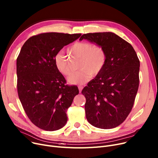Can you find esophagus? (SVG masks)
<instances>
[{"instance_id":"obj_1","label":"esophagus","mask_w":158,"mask_h":158,"mask_svg":"<svg viewBox=\"0 0 158 158\" xmlns=\"http://www.w3.org/2000/svg\"><path fill=\"white\" fill-rule=\"evenodd\" d=\"M78 88H79V93H81V91H82V88H83V86H78Z\"/></svg>"}]
</instances>
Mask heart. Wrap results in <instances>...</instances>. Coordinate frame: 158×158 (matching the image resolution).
<instances>
[{"mask_svg": "<svg viewBox=\"0 0 158 158\" xmlns=\"http://www.w3.org/2000/svg\"><path fill=\"white\" fill-rule=\"evenodd\" d=\"M68 52L73 57L80 58L78 72L72 74L68 78L72 85H83L87 82L92 76L100 73L105 66L107 54L101 45H93L85 41H77L70 46ZM55 66L61 74L69 76L70 73L69 63L66 56L61 52L54 57Z\"/></svg>", "mask_w": 158, "mask_h": 158, "instance_id": "1", "label": "heart"}]
</instances>
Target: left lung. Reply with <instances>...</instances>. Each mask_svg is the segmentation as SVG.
<instances>
[{
	"label": "left lung",
	"instance_id": "1",
	"mask_svg": "<svg viewBox=\"0 0 158 158\" xmlns=\"http://www.w3.org/2000/svg\"><path fill=\"white\" fill-rule=\"evenodd\" d=\"M83 39L102 46L107 54L102 72L82 90L86 119L98 128H114L126 119L133 107L139 60L132 45L114 33H87L79 40Z\"/></svg>",
	"mask_w": 158,
	"mask_h": 158
}]
</instances>
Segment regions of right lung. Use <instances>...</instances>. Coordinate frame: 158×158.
I'll use <instances>...</instances> for the list:
<instances>
[{"label":"right lung","instance_id":"obj_1","mask_svg":"<svg viewBox=\"0 0 158 158\" xmlns=\"http://www.w3.org/2000/svg\"><path fill=\"white\" fill-rule=\"evenodd\" d=\"M81 35L41 33L29 38L20 50L16 60L19 97L29 120L41 129L56 131L67 122L66 111L79 89L66 85L54 57Z\"/></svg>","mask_w":158,"mask_h":158}]
</instances>
